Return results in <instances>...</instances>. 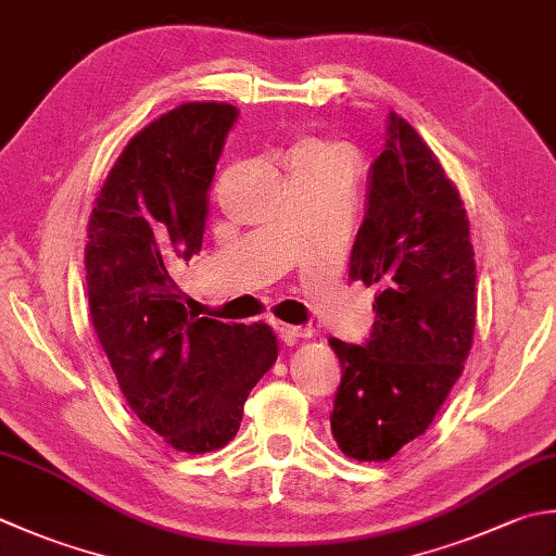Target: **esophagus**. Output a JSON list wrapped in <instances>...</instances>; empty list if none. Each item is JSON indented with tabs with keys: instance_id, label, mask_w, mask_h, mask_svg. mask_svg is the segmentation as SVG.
Here are the masks:
<instances>
[{
	"instance_id": "esophagus-1",
	"label": "esophagus",
	"mask_w": 556,
	"mask_h": 556,
	"mask_svg": "<svg viewBox=\"0 0 556 556\" xmlns=\"http://www.w3.org/2000/svg\"><path fill=\"white\" fill-rule=\"evenodd\" d=\"M275 330L279 332L281 340H285L287 344L296 342L299 337H308L311 330L308 328H301V325H287V323H275Z\"/></svg>"
}]
</instances>
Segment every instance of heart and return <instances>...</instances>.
<instances>
[{"instance_id": "heart-1", "label": "heart", "mask_w": 556, "mask_h": 556, "mask_svg": "<svg viewBox=\"0 0 556 556\" xmlns=\"http://www.w3.org/2000/svg\"><path fill=\"white\" fill-rule=\"evenodd\" d=\"M334 156H340L337 151L328 144H323V141H301L299 147L291 149L289 154V170L293 168H303V166H313V163H320V161H330Z\"/></svg>"}]
</instances>
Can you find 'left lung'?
Returning a JSON list of instances; mask_svg holds the SVG:
<instances>
[{"mask_svg": "<svg viewBox=\"0 0 556 556\" xmlns=\"http://www.w3.org/2000/svg\"><path fill=\"white\" fill-rule=\"evenodd\" d=\"M475 277L458 190L415 127L388 113L350 257V279L380 291L376 320L362 344L328 340L342 366L330 427L344 455L388 460L429 429L470 354Z\"/></svg>", "mask_w": 556, "mask_h": 556, "instance_id": "left-lung-1", "label": "left lung"}]
</instances>
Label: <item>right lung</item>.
<instances>
[{"label": "right lung", "instance_id": "1", "mask_svg": "<svg viewBox=\"0 0 556 556\" xmlns=\"http://www.w3.org/2000/svg\"><path fill=\"white\" fill-rule=\"evenodd\" d=\"M238 119L185 103L129 141L98 194L86 243L93 330L135 415L182 453L236 437L277 358L269 325L194 318L168 267L202 250L206 192Z\"/></svg>", "mask_w": 556, "mask_h": 556}]
</instances>
